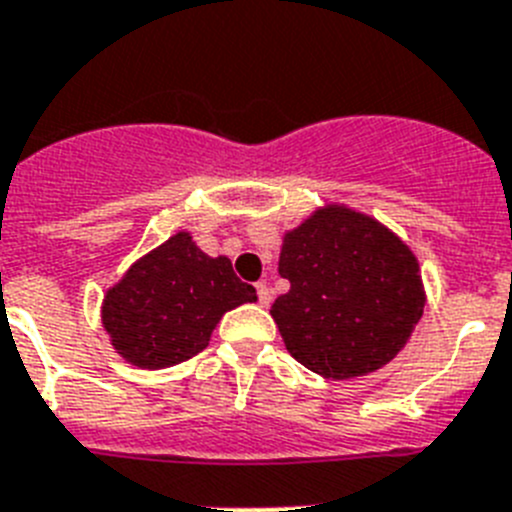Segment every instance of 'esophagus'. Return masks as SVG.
I'll return each instance as SVG.
<instances>
[{"label":"esophagus","mask_w":512,"mask_h":512,"mask_svg":"<svg viewBox=\"0 0 512 512\" xmlns=\"http://www.w3.org/2000/svg\"><path fill=\"white\" fill-rule=\"evenodd\" d=\"M257 301H260V306H268L270 299H273V293H270V288L265 286V283H257Z\"/></svg>","instance_id":"34e87169"}]
</instances>
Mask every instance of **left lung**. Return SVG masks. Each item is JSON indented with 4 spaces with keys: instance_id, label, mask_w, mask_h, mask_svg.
<instances>
[{
    "instance_id": "1",
    "label": "left lung",
    "mask_w": 512,
    "mask_h": 512,
    "mask_svg": "<svg viewBox=\"0 0 512 512\" xmlns=\"http://www.w3.org/2000/svg\"><path fill=\"white\" fill-rule=\"evenodd\" d=\"M291 291L270 309L288 353L324 379L366 376L404 348L422 317L415 255L379 221L330 206L283 239Z\"/></svg>"
}]
</instances>
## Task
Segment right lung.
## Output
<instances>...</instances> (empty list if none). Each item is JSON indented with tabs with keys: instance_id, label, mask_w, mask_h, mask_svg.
<instances>
[{
	"instance_id": "obj_1",
	"label": "right lung",
	"mask_w": 512,
	"mask_h": 512,
	"mask_svg": "<svg viewBox=\"0 0 512 512\" xmlns=\"http://www.w3.org/2000/svg\"><path fill=\"white\" fill-rule=\"evenodd\" d=\"M255 299L229 257H208L180 231L110 288L102 324L128 363L167 368L201 353L226 311Z\"/></svg>"
}]
</instances>
